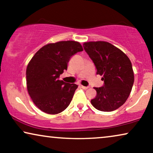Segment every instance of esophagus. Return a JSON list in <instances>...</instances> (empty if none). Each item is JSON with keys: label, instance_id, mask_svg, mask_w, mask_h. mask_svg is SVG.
Listing matches in <instances>:
<instances>
[{"label": "esophagus", "instance_id": "34e87169", "mask_svg": "<svg viewBox=\"0 0 153 153\" xmlns=\"http://www.w3.org/2000/svg\"><path fill=\"white\" fill-rule=\"evenodd\" d=\"M80 87L81 88H83L84 90H86V89L88 88V86H83V85H80Z\"/></svg>", "mask_w": 153, "mask_h": 153}]
</instances>
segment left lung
<instances>
[{
    "label": "left lung",
    "mask_w": 153,
    "mask_h": 153,
    "mask_svg": "<svg viewBox=\"0 0 153 153\" xmlns=\"http://www.w3.org/2000/svg\"><path fill=\"white\" fill-rule=\"evenodd\" d=\"M83 46L104 81L103 86L94 88L97 95L91 101L92 105L101 111H113L126 102L132 88L134 76L130 60L107 42H89Z\"/></svg>",
    "instance_id": "left-lung-1"
}]
</instances>
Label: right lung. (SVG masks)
Returning <instances> with one entry per match:
<instances>
[{
    "label": "right lung",
    "mask_w": 153,
    "mask_h": 153,
    "mask_svg": "<svg viewBox=\"0 0 153 153\" xmlns=\"http://www.w3.org/2000/svg\"><path fill=\"white\" fill-rule=\"evenodd\" d=\"M81 44L61 41L48 44L36 52L26 69L29 95L37 108L48 114H57L70 105L78 87L59 80L68 69L70 58L82 51Z\"/></svg>",
    "instance_id": "right-lung-1"
}]
</instances>
